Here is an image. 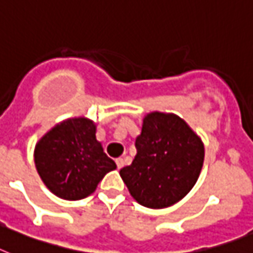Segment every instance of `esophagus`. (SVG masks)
Here are the masks:
<instances>
[{"label": "esophagus", "mask_w": 253, "mask_h": 253, "mask_svg": "<svg viewBox=\"0 0 253 253\" xmlns=\"http://www.w3.org/2000/svg\"><path fill=\"white\" fill-rule=\"evenodd\" d=\"M116 164H117V168H118V169H122L123 166H125V160H123V159H117L116 160Z\"/></svg>", "instance_id": "1"}]
</instances>
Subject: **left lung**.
Instances as JSON below:
<instances>
[{
  "label": "left lung",
  "instance_id": "left-lung-1",
  "mask_svg": "<svg viewBox=\"0 0 253 253\" xmlns=\"http://www.w3.org/2000/svg\"><path fill=\"white\" fill-rule=\"evenodd\" d=\"M136 156L120 174L143 207L168 208L195 186L204 162V144L175 114L153 112L143 120Z\"/></svg>",
  "mask_w": 253,
  "mask_h": 253
}]
</instances>
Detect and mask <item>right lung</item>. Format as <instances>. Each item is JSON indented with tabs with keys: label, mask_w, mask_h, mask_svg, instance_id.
<instances>
[{
	"label": "right lung",
	"mask_w": 253,
	"mask_h": 253,
	"mask_svg": "<svg viewBox=\"0 0 253 253\" xmlns=\"http://www.w3.org/2000/svg\"><path fill=\"white\" fill-rule=\"evenodd\" d=\"M34 156L45 186L65 200L87 198L106 173L117 169L96 139V125L84 117L55 125L39 140Z\"/></svg>",
	"instance_id": "1"
}]
</instances>
